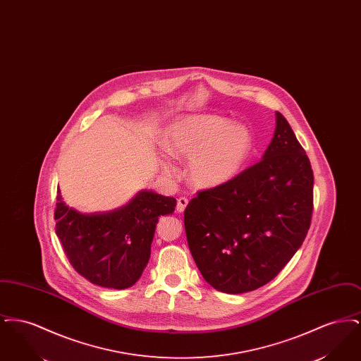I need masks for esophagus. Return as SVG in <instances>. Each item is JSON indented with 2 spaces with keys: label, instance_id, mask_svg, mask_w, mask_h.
Wrapping results in <instances>:
<instances>
[{
  "label": "esophagus",
  "instance_id": "esophagus-1",
  "mask_svg": "<svg viewBox=\"0 0 361 361\" xmlns=\"http://www.w3.org/2000/svg\"><path fill=\"white\" fill-rule=\"evenodd\" d=\"M188 206V199L187 197H180V199H177V206H176V211L177 212H184V209H185V207Z\"/></svg>",
  "mask_w": 361,
  "mask_h": 361
}]
</instances>
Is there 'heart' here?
Listing matches in <instances>:
<instances>
[{
    "label": "heart",
    "mask_w": 361,
    "mask_h": 361,
    "mask_svg": "<svg viewBox=\"0 0 361 361\" xmlns=\"http://www.w3.org/2000/svg\"><path fill=\"white\" fill-rule=\"evenodd\" d=\"M253 134L245 124L214 115L180 118L168 127L164 150L176 159H189L188 181L196 188L221 187L234 178L253 150ZM168 169L166 165H164Z\"/></svg>",
    "instance_id": "b5f03b06"
}]
</instances>
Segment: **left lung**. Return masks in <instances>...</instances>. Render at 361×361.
<instances>
[{"instance_id": "obj_1", "label": "left lung", "mask_w": 361, "mask_h": 361, "mask_svg": "<svg viewBox=\"0 0 361 361\" xmlns=\"http://www.w3.org/2000/svg\"><path fill=\"white\" fill-rule=\"evenodd\" d=\"M314 174L286 118L256 165L206 189L184 212L192 257L218 291L243 293L269 283L307 235Z\"/></svg>"}]
</instances>
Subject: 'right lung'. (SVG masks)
I'll list each match as a JSON object with an SVG mask.
<instances>
[{"mask_svg":"<svg viewBox=\"0 0 361 361\" xmlns=\"http://www.w3.org/2000/svg\"><path fill=\"white\" fill-rule=\"evenodd\" d=\"M176 199L143 189L108 212L82 214L56 192L55 233L73 268L92 284L124 290L134 286L149 258L161 215L173 214Z\"/></svg>","mask_w":361,"mask_h":361,"instance_id":"obj_1","label":"right lung"}]
</instances>
